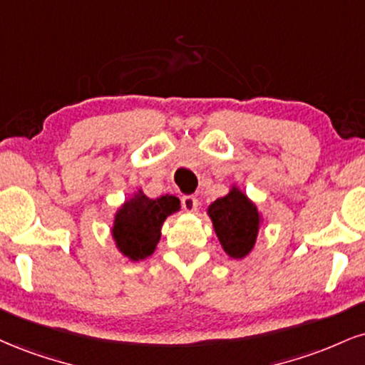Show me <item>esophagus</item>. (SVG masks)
Here are the masks:
<instances>
[{
    "instance_id": "obj_1",
    "label": "esophagus",
    "mask_w": 365,
    "mask_h": 365,
    "mask_svg": "<svg viewBox=\"0 0 365 365\" xmlns=\"http://www.w3.org/2000/svg\"><path fill=\"white\" fill-rule=\"evenodd\" d=\"M182 207L187 210V212H195L197 207H199V200L194 195H183L182 197Z\"/></svg>"
}]
</instances>
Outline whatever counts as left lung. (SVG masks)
<instances>
[{"mask_svg":"<svg viewBox=\"0 0 365 365\" xmlns=\"http://www.w3.org/2000/svg\"><path fill=\"white\" fill-rule=\"evenodd\" d=\"M207 214L212 221L219 243L231 258H245L252 252L260 231V212L238 187L214 200Z\"/></svg>","mask_w":365,"mask_h":365,"instance_id":"8db88e82","label":"left lung"}]
</instances>
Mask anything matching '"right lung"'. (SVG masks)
<instances>
[{"label": "right lung", "mask_w": 365, "mask_h": 365, "mask_svg": "<svg viewBox=\"0 0 365 365\" xmlns=\"http://www.w3.org/2000/svg\"><path fill=\"white\" fill-rule=\"evenodd\" d=\"M180 210V200L175 195L149 199L138 190L122 204L113 219L112 236L118 252L129 260L138 262L155 253L161 238L165 219Z\"/></svg>", "instance_id": "obj_1"}]
</instances>
